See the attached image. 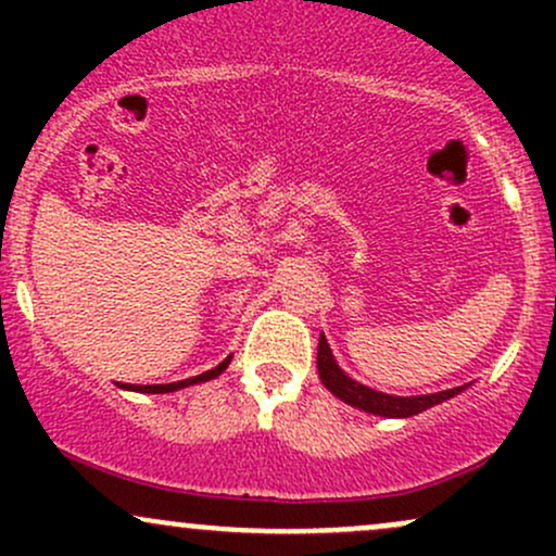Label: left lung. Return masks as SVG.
Here are the masks:
<instances>
[{"label":"left lung","instance_id":"1","mask_svg":"<svg viewBox=\"0 0 556 556\" xmlns=\"http://www.w3.org/2000/svg\"><path fill=\"white\" fill-rule=\"evenodd\" d=\"M316 366H318V376H321V384L329 389L334 397H340L348 405L358 407V410L374 413V416H384V418H410L418 416V413L429 410L433 405H442L444 400L455 397L460 394L465 387H455V389H444V392L437 394H418V397H394V394H384L376 392V389L361 384V381L350 379L348 374L337 366L334 355H331V348L327 342V337H318V355H316Z\"/></svg>","mask_w":556,"mask_h":556}]
</instances>
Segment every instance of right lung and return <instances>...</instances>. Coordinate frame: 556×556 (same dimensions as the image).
Here are the masks:
<instances>
[{
    "label": "right lung",
    "instance_id": "right-lung-1",
    "mask_svg": "<svg viewBox=\"0 0 556 556\" xmlns=\"http://www.w3.org/2000/svg\"><path fill=\"white\" fill-rule=\"evenodd\" d=\"M229 361H232V355L225 358L219 363V366L212 368V371L206 374H198V376H190V379H182V381H172V384H119L123 389H130V392H146V394H164V392H177V389L182 387H193V384H201V381H212L216 379L219 374H225V368L229 366Z\"/></svg>",
    "mask_w": 556,
    "mask_h": 556
}]
</instances>
